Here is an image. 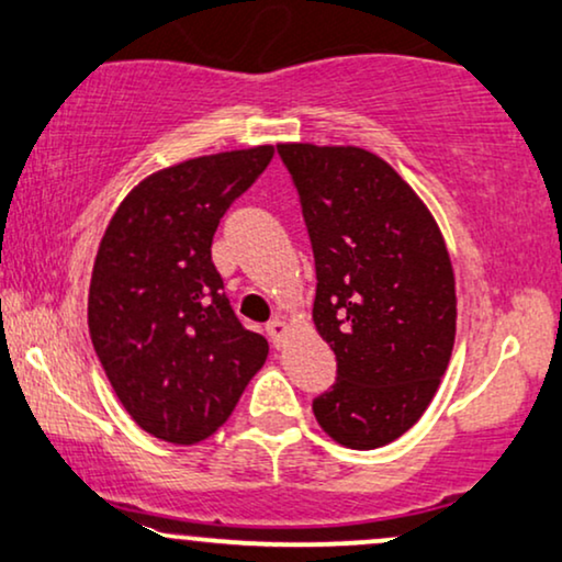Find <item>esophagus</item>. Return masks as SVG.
I'll return each instance as SVG.
<instances>
[{"mask_svg": "<svg viewBox=\"0 0 562 562\" xmlns=\"http://www.w3.org/2000/svg\"><path fill=\"white\" fill-rule=\"evenodd\" d=\"M289 330H292V325L283 321V317H273V321L268 323V336L276 346L283 344V338L289 336Z\"/></svg>", "mask_w": 562, "mask_h": 562, "instance_id": "obj_1", "label": "esophagus"}]
</instances>
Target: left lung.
Wrapping results in <instances>:
<instances>
[{"label": "left lung", "instance_id": "left-lung-1", "mask_svg": "<svg viewBox=\"0 0 562 562\" xmlns=\"http://www.w3.org/2000/svg\"><path fill=\"white\" fill-rule=\"evenodd\" d=\"M315 252L313 321L338 378L317 425L355 450L417 425L456 341V276L438 221L396 169L357 145L279 143Z\"/></svg>", "mask_w": 562, "mask_h": 562}]
</instances>
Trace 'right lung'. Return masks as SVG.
Here are the masks:
<instances>
[{"label": "right lung", "mask_w": 562, "mask_h": 562, "mask_svg": "<svg viewBox=\"0 0 562 562\" xmlns=\"http://www.w3.org/2000/svg\"><path fill=\"white\" fill-rule=\"evenodd\" d=\"M273 145L187 158L137 182L109 221L88 292V328L137 427L195 446L228 419L268 341L237 321L211 260L226 207Z\"/></svg>", "instance_id": "right-lung-1"}]
</instances>
